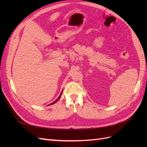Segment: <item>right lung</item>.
<instances>
[{
	"label": "right lung",
	"mask_w": 147,
	"mask_h": 147,
	"mask_svg": "<svg viewBox=\"0 0 147 147\" xmlns=\"http://www.w3.org/2000/svg\"><path fill=\"white\" fill-rule=\"evenodd\" d=\"M61 94H62V92L61 93V94H60V96H59V97H58V98H57V99H56V100L55 101H54V102H53V103H51V104H50V105H51V104H55V102H57V100H58V99H59L60 98V97H61Z\"/></svg>",
	"instance_id": "add662e5"
}]
</instances>
